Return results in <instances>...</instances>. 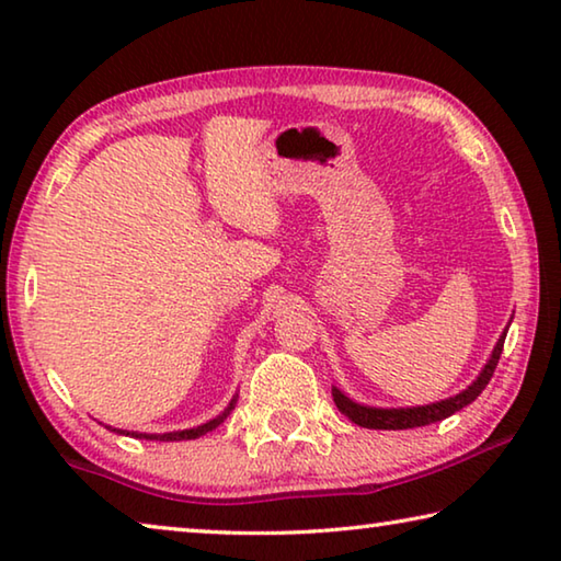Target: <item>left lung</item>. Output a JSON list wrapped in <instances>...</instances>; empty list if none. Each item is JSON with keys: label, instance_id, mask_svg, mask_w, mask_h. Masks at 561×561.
Segmentation results:
<instances>
[{"label": "left lung", "instance_id": "8db88e82", "mask_svg": "<svg viewBox=\"0 0 561 561\" xmlns=\"http://www.w3.org/2000/svg\"><path fill=\"white\" fill-rule=\"evenodd\" d=\"M505 336L507 334L500 336L497 346H495V351H492V356L488 360V366L482 368V374L478 376V381L465 388L462 393L448 398V401H440V403H433V405H417V408H366V405H358L354 401H348V398L341 393L339 388H334L331 396H334V403H336L339 411L344 413L351 423L360 425V428L405 431V428H417V425L438 423V421H443V417H448L455 411H460V408L470 405L474 398L485 391V386L490 383V378L497 368L502 346H505Z\"/></svg>", "mask_w": 561, "mask_h": 561}]
</instances>
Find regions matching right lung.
Segmentation results:
<instances>
[{"instance_id": "obj_1", "label": "right lung", "mask_w": 561, "mask_h": 561, "mask_svg": "<svg viewBox=\"0 0 561 561\" xmlns=\"http://www.w3.org/2000/svg\"><path fill=\"white\" fill-rule=\"evenodd\" d=\"M234 408V401L227 405V411L222 413V415H217L215 421H210V423H205V425H197V428H190V431H178V433H163V435H146V433H136V438H148V440H195V438H201V435H205V433H210V431H215L217 425H220L227 415H230V411ZM116 433H121V431H116Z\"/></svg>"}]
</instances>
